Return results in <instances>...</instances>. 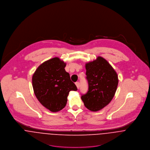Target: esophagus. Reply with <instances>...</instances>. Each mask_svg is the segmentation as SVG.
Returning <instances> with one entry per match:
<instances>
[{
	"instance_id": "obj_1",
	"label": "esophagus",
	"mask_w": 150,
	"mask_h": 150,
	"mask_svg": "<svg viewBox=\"0 0 150 150\" xmlns=\"http://www.w3.org/2000/svg\"><path fill=\"white\" fill-rule=\"evenodd\" d=\"M75 84H76V86H77V88L79 89L80 88V83L79 82H76Z\"/></svg>"
}]
</instances>
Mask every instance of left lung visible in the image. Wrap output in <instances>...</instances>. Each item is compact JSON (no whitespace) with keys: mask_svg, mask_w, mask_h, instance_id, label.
<instances>
[{"mask_svg":"<svg viewBox=\"0 0 150 150\" xmlns=\"http://www.w3.org/2000/svg\"><path fill=\"white\" fill-rule=\"evenodd\" d=\"M86 69L88 91L81 99L88 110L98 111L108 105L114 96L118 75L107 60L100 56L86 63Z\"/></svg>","mask_w":150,"mask_h":150,"instance_id":"left-lung-1","label":"left lung"}]
</instances>
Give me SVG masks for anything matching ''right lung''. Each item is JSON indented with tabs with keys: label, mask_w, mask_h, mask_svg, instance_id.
Segmentation results:
<instances>
[{
	"label": "right lung",
	"mask_w": 150,
	"mask_h": 150,
	"mask_svg": "<svg viewBox=\"0 0 150 150\" xmlns=\"http://www.w3.org/2000/svg\"><path fill=\"white\" fill-rule=\"evenodd\" d=\"M66 63L58 57L44 62L33 74V91L39 102L51 112L63 109L71 91H77L64 67Z\"/></svg>",
	"instance_id": "right-lung-1"
}]
</instances>
